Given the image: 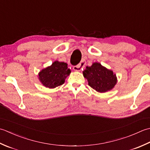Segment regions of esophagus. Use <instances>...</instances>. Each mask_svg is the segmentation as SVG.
<instances>
[{"mask_svg":"<svg viewBox=\"0 0 150 150\" xmlns=\"http://www.w3.org/2000/svg\"><path fill=\"white\" fill-rule=\"evenodd\" d=\"M85 63L84 61H82V62L79 63L78 65H76L73 67V69H74L75 71H80L83 69V67H85Z\"/></svg>","mask_w":150,"mask_h":150,"instance_id":"1","label":"esophagus"}]
</instances>
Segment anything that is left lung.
I'll use <instances>...</instances> for the list:
<instances>
[{"instance_id": "8db88e82", "label": "left lung", "mask_w": 150, "mask_h": 150, "mask_svg": "<svg viewBox=\"0 0 150 150\" xmlns=\"http://www.w3.org/2000/svg\"><path fill=\"white\" fill-rule=\"evenodd\" d=\"M83 74L87 79L88 85L99 93L111 90L117 82V76L113 72L100 63L95 62L91 67H86Z\"/></svg>"}]
</instances>
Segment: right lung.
Returning <instances> with one entry per match:
<instances>
[{"mask_svg":"<svg viewBox=\"0 0 150 150\" xmlns=\"http://www.w3.org/2000/svg\"><path fill=\"white\" fill-rule=\"evenodd\" d=\"M67 65L66 63L55 61L50 66L39 72V81L45 87L49 88H54L63 85L66 78L71 72Z\"/></svg>","mask_w":150,"mask_h":150,"instance_id":"add662e5","label":"right lung"}]
</instances>
